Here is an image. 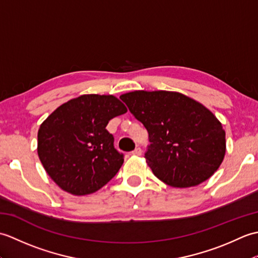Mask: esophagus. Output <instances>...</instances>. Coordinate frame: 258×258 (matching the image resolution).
I'll use <instances>...</instances> for the list:
<instances>
[{"instance_id":"esophagus-1","label":"esophagus","mask_w":258,"mask_h":258,"mask_svg":"<svg viewBox=\"0 0 258 258\" xmlns=\"http://www.w3.org/2000/svg\"><path fill=\"white\" fill-rule=\"evenodd\" d=\"M132 154H133L134 156H140V155H142V150H141V147H136V149L132 152Z\"/></svg>"}]
</instances>
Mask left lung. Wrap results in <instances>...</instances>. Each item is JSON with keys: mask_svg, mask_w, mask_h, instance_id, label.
I'll list each match as a JSON object with an SVG mask.
<instances>
[{"mask_svg": "<svg viewBox=\"0 0 258 258\" xmlns=\"http://www.w3.org/2000/svg\"><path fill=\"white\" fill-rule=\"evenodd\" d=\"M119 98L149 132L151 145L145 160L162 182L191 187L221 166L226 152L225 131L203 104L171 91H134Z\"/></svg>", "mask_w": 258, "mask_h": 258, "instance_id": "1", "label": "left lung"}]
</instances>
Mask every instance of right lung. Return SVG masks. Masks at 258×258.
Listing matches in <instances>:
<instances>
[{
  "label": "right lung",
  "instance_id": "obj_1",
  "mask_svg": "<svg viewBox=\"0 0 258 258\" xmlns=\"http://www.w3.org/2000/svg\"><path fill=\"white\" fill-rule=\"evenodd\" d=\"M127 112L114 95L84 94L62 104L38 128L37 154L55 184L68 193H95L123 165L106 130L108 120Z\"/></svg>",
  "mask_w": 258,
  "mask_h": 258
}]
</instances>
